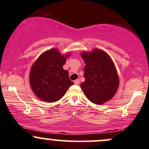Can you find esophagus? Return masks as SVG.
<instances>
[{"mask_svg": "<svg viewBox=\"0 0 149 149\" xmlns=\"http://www.w3.org/2000/svg\"><path fill=\"white\" fill-rule=\"evenodd\" d=\"M74 83L75 84H76V85H78L80 83V80L79 79H76V80H75L74 81Z\"/></svg>", "mask_w": 149, "mask_h": 149, "instance_id": "34e87169", "label": "esophagus"}]
</instances>
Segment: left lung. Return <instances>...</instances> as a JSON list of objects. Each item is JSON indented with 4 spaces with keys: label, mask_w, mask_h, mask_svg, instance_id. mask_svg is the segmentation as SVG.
I'll list each match as a JSON object with an SVG mask.
<instances>
[{
    "label": "left lung",
    "mask_w": 149,
    "mask_h": 149,
    "mask_svg": "<svg viewBox=\"0 0 149 149\" xmlns=\"http://www.w3.org/2000/svg\"><path fill=\"white\" fill-rule=\"evenodd\" d=\"M86 63L85 81L81 88L93 103L102 104L112 99L119 87L118 75L113 61L106 52L95 49L91 52H82Z\"/></svg>",
    "instance_id": "obj_1"
}]
</instances>
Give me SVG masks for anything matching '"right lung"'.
I'll return each mask as SVG.
<instances>
[{"label": "right lung", "instance_id": "1", "mask_svg": "<svg viewBox=\"0 0 149 149\" xmlns=\"http://www.w3.org/2000/svg\"><path fill=\"white\" fill-rule=\"evenodd\" d=\"M57 49H52L39 56L31 68L29 83L37 97L47 102L58 100L73 85L68 72L63 68L66 58Z\"/></svg>", "mask_w": 149, "mask_h": 149}]
</instances>
